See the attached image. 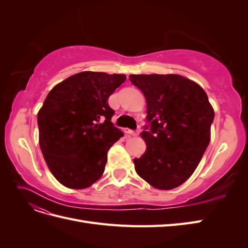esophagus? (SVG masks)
<instances>
[{"label": "esophagus", "instance_id": "esophagus-1", "mask_svg": "<svg viewBox=\"0 0 248 248\" xmlns=\"http://www.w3.org/2000/svg\"><path fill=\"white\" fill-rule=\"evenodd\" d=\"M126 132L128 133V134H130V136L136 137V136H139L140 130H130V129H127V130H126Z\"/></svg>", "mask_w": 248, "mask_h": 248}]
</instances>
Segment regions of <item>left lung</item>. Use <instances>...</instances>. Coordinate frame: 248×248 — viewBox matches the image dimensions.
Instances as JSON below:
<instances>
[{
    "label": "left lung",
    "mask_w": 248,
    "mask_h": 248,
    "mask_svg": "<svg viewBox=\"0 0 248 248\" xmlns=\"http://www.w3.org/2000/svg\"><path fill=\"white\" fill-rule=\"evenodd\" d=\"M145 95V153L134 158L138 175L157 189L183 184L198 168L211 138L214 110L197 82L178 74H130Z\"/></svg>",
    "instance_id": "1"
}]
</instances>
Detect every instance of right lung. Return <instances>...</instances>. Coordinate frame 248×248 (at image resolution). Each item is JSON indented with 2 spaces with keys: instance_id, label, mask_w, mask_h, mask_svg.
Here are the masks:
<instances>
[{
  "instance_id": "add662e5",
  "label": "right lung",
  "mask_w": 248,
  "mask_h": 248,
  "mask_svg": "<svg viewBox=\"0 0 248 248\" xmlns=\"http://www.w3.org/2000/svg\"><path fill=\"white\" fill-rule=\"evenodd\" d=\"M124 74L84 71L50 90L38 111L39 145L51 174L64 186L82 189L104 171L108 152L123 132L111 123L109 96Z\"/></svg>"
}]
</instances>
